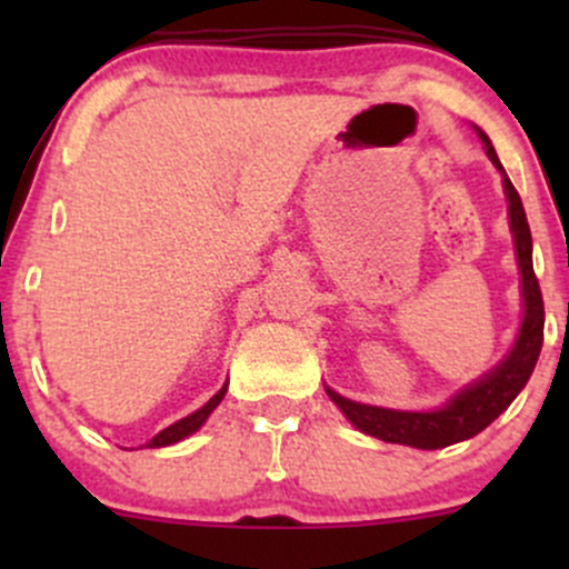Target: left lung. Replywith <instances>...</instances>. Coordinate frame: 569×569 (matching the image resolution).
Segmentation results:
<instances>
[{
	"label": "left lung",
	"mask_w": 569,
	"mask_h": 569,
	"mask_svg": "<svg viewBox=\"0 0 569 569\" xmlns=\"http://www.w3.org/2000/svg\"><path fill=\"white\" fill-rule=\"evenodd\" d=\"M481 140L487 142V157H490L492 164L503 173L490 140H487L485 134H481ZM503 189H507L509 198V222H512L515 248H518V263L520 274H523L526 300L523 325H520L518 341H515L512 352H509L507 360H501V366H496L485 380L468 386L462 393H457L449 405L432 412H405L360 405V401L343 399L341 393L327 388V396L341 407L343 416H347L360 432L386 440V443L412 446V449H443V446L460 443V440L473 438L481 429L490 427V423L512 405L515 396L523 391L526 382H529L533 366H537L539 349H542L545 306L542 291H539V280L537 274H533L531 263L529 220H526L518 189L512 187L507 173H503Z\"/></svg>",
	"instance_id": "left-lung-1"
}]
</instances>
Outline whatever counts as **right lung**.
<instances>
[{"label": "right lung", "instance_id": "right-lung-1", "mask_svg": "<svg viewBox=\"0 0 569 569\" xmlns=\"http://www.w3.org/2000/svg\"><path fill=\"white\" fill-rule=\"evenodd\" d=\"M226 391H228V386H222L220 391H217L214 396H211L209 401H206L203 407H200V410H194L192 416H187V418H181V421H176L173 427H168V429H162V432L157 435V438L151 440V449H162V446H173V443H178V440H183L187 438V435H192V432H198L200 427H203V421L206 418L211 416V410H214L217 405H220L222 401V396H226Z\"/></svg>", "mask_w": 569, "mask_h": 569}]
</instances>
